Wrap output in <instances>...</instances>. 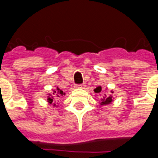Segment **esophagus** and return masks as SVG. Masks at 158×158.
I'll return each instance as SVG.
<instances>
[{"label": "esophagus", "instance_id": "obj_1", "mask_svg": "<svg viewBox=\"0 0 158 158\" xmlns=\"http://www.w3.org/2000/svg\"><path fill=\"white\" fill-rule=\"evenodd\" d=\"M85 85H76L74 87H75L76 89H84L85 88Z\"/></svg>", "mask_w": 158, "mask_h": 158}]
</instances>
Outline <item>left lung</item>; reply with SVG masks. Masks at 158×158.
<instances>
[{"mask_svg": "<svg viewBox=\"0 0 158 158\" xmlns=\"http://www.w3.org/2000/svg\"><path fill=\"white\" fill-rule=\"evenodd\" d=\"M99 91H101V90H99V89H98V88L95 89V92L96 93H98ZM111 93H113V91H111ZM113 101V98L112 96H105V97H103L102 99L101 102H100V105H101V106H106V105H108V104H110V103L112 102Z\"/></svg>", "mask_w": 158, "mask_h": 158, "instance_id": "left-lung-1", "label": "left lung"}]
</instances>
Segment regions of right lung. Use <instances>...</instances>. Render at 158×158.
Wrapping results in <instances>:
<instances>
[{
	"instance_id": "right-lung-1",
	"label": "right lung",
	"mask_w": 158,
	"mask_h": 158,
	"mask_svg": "<svg viewBox=\"0 0 158 158\" xmlns=\"http://www.w3.org/2000/svg\"><path fill=\"white\" fill-rule=\"evenodd\" d=\"M66 93H64L62 91V89H59L58 87H56L55 89L52 90V94H48L47 95V102H48L49 104H51L53 106H56V104H58V100H60V98L62 97V96H64Z\"/></svg>"
}]
</instances>
